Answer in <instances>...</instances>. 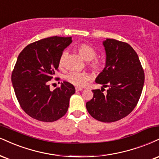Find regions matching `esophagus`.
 Here are the masks:
<instances>
[{
    "label": "esophagus",
    "mask_w": 159,
    "mask_h": 159,
    "mask_svg": "<svg viewBox=\"0 0 159 159\" xmlns=\"http://www.w3.org/2000/svg\"><path fill=\"white\" fill-rule=\"evenodd\" d=\"M75 90H76V92H79V91L83 90V89H82V88H80V87H75Z\"/></svg>",
    "instance_id": "34e87169"
}]
</instances>
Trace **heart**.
Instances as JSON below:
<instances>
[{
    "label": "heart",
    "mask_w": 159,
    "mask_h": 159,
    "mask_svg": "<svg viewBox=\"0 0 159 159\" xmlns=\"http://www.w3.org/2000/svg\"><path fill=\"white\" fill-rule=\"evenodd\" d=\"M77 49L80 55L85 61H91L89 63V66L92 70L95 71H99L102 68V64L98 59H95L96 52L93 47L87 43H81L77 47ZM66 57V52H64L59 58V67H63L64 64L65 58ZM89 75L85 72H70L65 75V79L71 84L78 87H81L85 85V84L89 81Z\"/></svg>",
    "instance_id": "obj_1"
}]
</instances>
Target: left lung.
Returning <instances> with one entry per match:
<instances>
[{"label": "left lung", "instance_id": "1", "mask_svg": "<svg viewBox=\"0 0 159 159\" xmlns=\"http://www.w3.org/2000/svg\"><path fill=\"white\" fill-rule=\"evenodd\" d=\"M106 64L95 82L101 90L93 89V98L86 104L92 117L102 122H114L134 110L141 95L144 72L137 53L130 45L115 39L103 41ZM104 87H108L104 94Z\"/></svg>", "mask_w": 159, "mask_h": 159}]
</instances>
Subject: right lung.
I'll return each mask as SVG.
<instances>
[{
  "label": "right lung",
  "instance_id": "right-lung-1",
  "mask_svg": "<svg viewBox=\"0 0 159 159\" xmlns=\"http://www.w3.org/2000/svg\"><path fill=\"white\" fill-rule=\"evenodd\" d=\"M72 37L53 36L26 46L19 54L12 73L15 95L30 117L44 122L57 121L67 112L70 98L75 93L67 81L53 91L49 81L58 70V62Z\"/></svg>",
  "mask_w": 159,
  "mask_h": 159
}]
</instances>
